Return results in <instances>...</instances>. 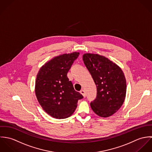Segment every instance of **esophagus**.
<instances>
[{
	"instance_id": "obj_1",
	"label": "esophagus",
	"mask_w": 152,
	"mask_h": 152,
	"mask_svg": "<svg viewBox=\"0 0 152 152\" xmlns=\"http://www.w3.org/2000/svg\"><path fill=\"white\" fill-rule=\"evenodd\" d=\"M80 93L83 95V96L85 98L86 96V92L84 89H82L81 91H80Z\"/></svg>"
}]
</instances>
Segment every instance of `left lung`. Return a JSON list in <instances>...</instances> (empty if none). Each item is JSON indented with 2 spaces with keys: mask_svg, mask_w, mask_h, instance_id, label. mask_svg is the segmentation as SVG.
Returning <instances> with one entry per match:
<instances>
[{
  "mask_svg": "<svg viewBox=\"0 0 152 152\" xmlns=\"http://www.w3.org/2000/svg\"><path fill=\"white\" fill-rule=\"evenodd\" d=\"M83 61L97 88L96 97L91 102L92 110L107 118L118 111L124 102L126 82L121 68L104 56L86 53Z\"/></svg>",
  "mask_w": 152,
  "mask_h": 152,
  "instance_id": "1",
  "label": "left lung"
}]
</instances>
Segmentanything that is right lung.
<instances>
[{"label": "right lung", "mask_w": 152, "mask_h": 152, "mask_svg": "<svg viewBox=\"0 0 152 152\" xmlns=\"http://www.w3.org/2000/svg\"><path fill=\"white\" fill-rule=\"evenodd\" d=\"M80 53L74 52L55 57L40 69L36 77L35 92L44 110L53 118L71 116L83 96L75 91L67 73Z\"/></svg>", "instance_id": "right-lung-1"}]
</instances>
